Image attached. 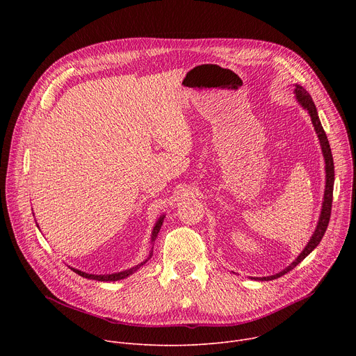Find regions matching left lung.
I'll return each mask as SVG.
<instances>
[{"label":"left lung","instance_id":"1","mask_svg":"<svg viewBox=\"0 0 356 356\" xmlns=\"http://www.w3.org/2000/svg\"><path fill=\"white\" fill-rule=\"evenodd\" d=\"M296 92V98L298 101V104L307 110V113L310 114L313 127L316 129V134L320 139V145H321V150H323V156L325 161V191H324V201H323V209H321V214L318 218V224L317 228L313 234V236L310 238L309 243L306 245V248L302 249V252L297 257L296 261H293V264H290L286 269H283L282 272L273 275V276H268V277H257L258 280H273L277 279L283 275H286L287 272H290L291 269H294L304 258L309 257L310 253L314 250V248H317V245L320 243V241L323 239L328 222H330V217H331V207H332V190H334V161H332V154H331V147H330V142L327 139V135L324 132V128L320 122L318 114H317V108L314 106V101L312 98V95L307 92V90H304L301 86L296 84L294 88Z\"/></svg>","mask_w":356,"mask_h":356}]
</instances>
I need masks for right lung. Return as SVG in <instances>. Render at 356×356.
<instances>
[{
	"instance_id": "right-lung-1",
	"label": "right lung",
	"mask_w": 356,
	"mask_h": 356,
	"mask_svg": "<svg viewBox=\"0 0 356 356\" xmlns=\"http://www.w3.org/2000/svg\"><path fill=\"white\" fill-rule=\"evenodd\" d=\"M163 220H165V216H162V217L156 221V224H155V227H154V231H152V239H150L152 243H155V239H156V236H158V234H159V231H161V227H162V224H163ZM36 225H38V224H36ZM38 227H39V225H38ZM152 249H154V246H152ZM152 252H154V250H150V252H149V257H147L143 262H140L139 265H136V266H134V268H131V269L118 272V273H111V275H91V273H86V272H81V270L74 269V268H70V269H72L73 272H76L77 275L86 277V279L98 280V282H117V280H121V279L128 277L129 275L135 273L142 265H145V264L152 258Z\"/></svg>"
}]
</instances>
